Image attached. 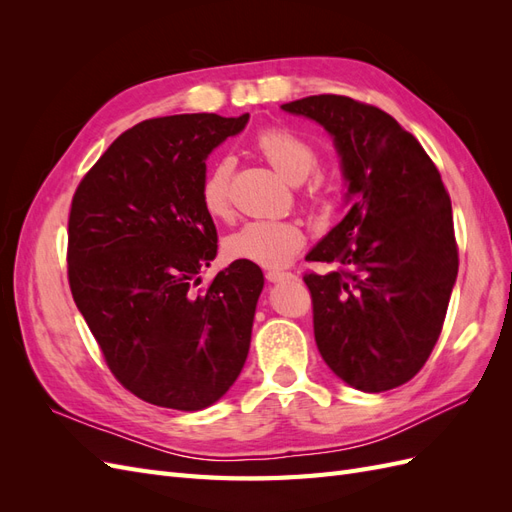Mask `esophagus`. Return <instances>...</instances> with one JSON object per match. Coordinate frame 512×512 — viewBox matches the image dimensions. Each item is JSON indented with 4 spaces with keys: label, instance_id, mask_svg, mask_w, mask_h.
Here are the masks:
<instances>
[{
    "label": "esophagus",
    "instance_id": "esophagus-1",
    "mask_svg": "<svg viewBox=\"0 0 512 512\" xmlns=\"http://www.w3.org/2000/svg\"><path fill=\"white\" fill-rule=\"evenodd\" d=\"M265 277L269 282H282V280H290V277H294V275L286 273V271H267Z\"/></svg>",
    "mask_w": 512,
    "mask_h": 512
}]
</instances>
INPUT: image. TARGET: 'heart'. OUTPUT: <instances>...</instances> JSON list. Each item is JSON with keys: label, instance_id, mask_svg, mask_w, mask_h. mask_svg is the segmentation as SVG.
I'll return each instance as SVG.
<instances>
[{"label": "heart", "instance_id": "1", "mask_svg": "<svg viewBox=\"0 0 512 512\" xmlns=\"http://www.w3.org/2000/svg\"><path fill=\"white\" fill-rule=\"evenodd\" d=\"M256 147L275 170L292 181L301 183L314 173L318 166L316 147L305 138L284 126H269L256 136ZM230 158H218L200 181V205L205 213L215 220H226L230 215V181H232ZM307 198L322 203L329 198L331 185L327 179L314 175L305 185ZM305 243V232L301 224L292 220H252L232 232L224 241V252L230 260L252 262L265 269H282L299 254Z\"/></svg>", "mask_w": 512, "mask_h": 512}]
</instances>
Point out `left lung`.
Masks as SVG:
<instances>
[{"label":"left lung","instance_id":"8db88e82","mask_svg":"<svg viewBox=\"0 0 512 512\" xmlns=\"http://www.w3.org/2000/svg\"><path fill=\"white\" fill-rule=\"evenodd\" d=\"M333 136L354 200L305 273L316 346L335 374L365 393L406 384L427 363L446 318L459 254L451 198L436 164L399 123L348 96L282 104Z\"/></svg>","mask_w":512,"mask_h":512}]
</instances>
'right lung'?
<instances>
[{
	"instance_id": "obj_1",
	"label": "right lung",
	"mask_w": 512,
	"mask_h": 512,
	"mask_svg": "<svg viewBox=\"0 0 512 512\" xmlns=\"http://www.w3.org/2000/svg\"><path fill=\"white\" fill-rule=\"evenodd\" d=\"M250 115H170L117 136L72 196L68 282L113 376L138 399L183 412L215 404L241 374L265 277L218 254L200 205L207 156Z\"/></svg>"
}]
</instances>
